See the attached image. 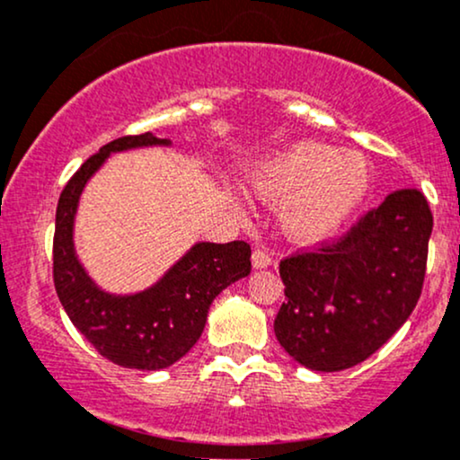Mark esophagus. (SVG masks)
Returning <instances> with one entry per match:
<instances>
[{"instance_id":"34e87169","label":"esophagus","mask_w":460,"mask_h":460,"mask_svg":"<svg viewBox=\"0 0 460 460\" xmlns=\"http://www.w3.org/2000/svg\"><path fill=\"white\" fill-rule=\"evenodd\" d=\"M251 261H252V268H255V270H261V268L272 266V257L268 255L266 251H261V248H255V251H252Z\"/></svg>"}]
</instances>
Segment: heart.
Instances as JSON below:
<instances>
[{
    "label": "heart",
    "mask_w": 460,
    "mask_h": 460,
    "mask_svg": "<svg viewBox=\"0 0 460 460\" xmlns=\"http://www.w3.org/2000/svg\"><path fill=\"white\" fill-rule=\"evenodd\" d=\"M372 175L355 151L305 140L274 153L252 172L263 199L279 200L281 226L294 242H320L346 225L367 197Z\"/></svg>",
    "instance_id": "obj_1"
}]
</instances>
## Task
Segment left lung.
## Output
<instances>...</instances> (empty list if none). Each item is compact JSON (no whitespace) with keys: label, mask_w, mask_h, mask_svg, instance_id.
I'll list each match as a JSON object with an SVG mask.
<instances>
[{"label":"left lung","mask_w":460,"mask_h":460,"mask_svg":"<svg viewBox=\"0 0 460 460\" xmlns=\"http://www.w3.org/2000/svg\"><path fill=\"white\" fill-rule=\"evenodd\" d=\"M430 234L424 194L395 190L337 242L283 260L279 344L315 372L366 361L413 314Z\"/></svg>","instance_id":"8db88e82"}]
</instances>
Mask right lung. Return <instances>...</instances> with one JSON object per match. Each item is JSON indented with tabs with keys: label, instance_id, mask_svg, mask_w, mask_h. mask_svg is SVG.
Here are the masks:
<instances>
[{
	"label": "right lung",
	"instance_id": "add662e5",
	"mask_svg": "<svg viewBox=\"0 0 460 460\" xmlns=\"http://www.w3.org/2000/svg\"><path fill=\"white\" fill-rule=\"evenodd\" d=\"M146 131L108 142L68 179L56 209L54 283L75 329L99 355L131 369H164L199 341L214 298L251 272V246L197 242L146 289L114 294L99 288L75 251V216L84 188L112 153L171 146Z\"/></svg>",
	"mask_w": 460,
	"mask_h": 460
}]
</instances>
